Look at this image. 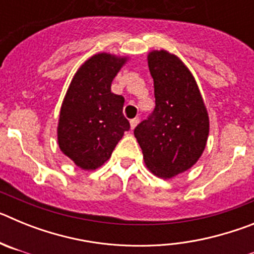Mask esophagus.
Wrapping results in <instances>:
<instances>
[{
  "instance_id": "esophagus-1",
  "label": "esophagus",
  "mask_w": 254,
  "mask_h": 254,
  "mask_svg": "<svg viewBox=\"0 0 254 254\" xmlns=\"http://www.w3.org/2000/svg\"><path fill=\"white\" fill-rule=\"evenodd\" d=\"M138 122H140V118H133V120L129 121V125H131V129H133L134 127L138 125Z\"/></svg>"
}]
</instances>
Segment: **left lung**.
<instances>
[{
	"instance_id": "1",
	"label": "left lung",
	"mask_w": 254,
	"mask_h": 254,
	"mask_svg": "<svg viewBox=\"0 0 254 254\" xmlns=\"http://www.w3.org/2000/svg\"><path fill=\"white\" fill-rule=\"evenodd\" d=\"M147 61L155 108L133 133L147 168L167 179L199 159L207 141L208 116L193 76L178 57L154 51Z\"/></svg>"
}]
</instances>
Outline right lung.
<instances>
[{"instance_id":"1","label":"right lung","mask_w":254,"mask_h":254,"mask_svg":"<svg viewBox=\"0 0 254 254\" xmlns=\"http://www.w3.org/2000/svg\"><path fill=\"white\" fill-rule=\"evenodd\" d=\"M126 58L108 53L93 56L73 76L62 103L58 145L81 169L99 168L129 129L123 116L125 98L111 91Z\"/></svg>"}]
</instances>
